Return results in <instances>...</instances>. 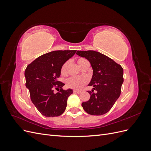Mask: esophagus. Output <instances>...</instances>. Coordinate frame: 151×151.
Wrapping results in <instances>:
<instances>
[{
  "mask_svg": "<svg viewBox=\"0 0 151 151\" xmlns=\"http://www.w3.org/2000/svg\"><path fill=\"white\" fill-rule=\"evenodd\" d=\"M81 91H77V90H73V93H76V94H79L81 93Z\"/></svg>",
  "mask_w": 151,
  "mask_h": 151,
  "instance_id": "esophagus-1",
  "label": "esophagus"
}]
</instances>
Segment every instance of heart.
I'll return each instance as SVG.
<instances>
[{"label": "heart", "mask_w": 151, "mask_h": 151, "mask_svg": "<svg viewBox=\"0 0 151 151\" xmlns=\"http://www.w3.org/2000/svg\"><path fill=\"white\" fill-rule=\"evenodd\" d=\"M88 60L84 58H79L77 59V64L81 68H83V66L86 64ZM68 65V62H65L62 65L61 67V74H65L67 72V68ZM66 85L69 88L74 89H80L84 86L88 84V79L86 77H70L66 80Z\"/></svg>", "instance_id": "b5f03b06"}]
</instances>
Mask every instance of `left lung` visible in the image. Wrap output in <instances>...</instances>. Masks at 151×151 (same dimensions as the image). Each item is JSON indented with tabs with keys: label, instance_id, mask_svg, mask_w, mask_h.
Wrapping results in <instances>:
<instances>
[{
	"label": "left lung",
	"instance_id": "obj_1",
	"mask_svg": "<svg viewBox=\"0 0 151 151\" xmlns=\"http://www.w3.org/2000/svg\"><path fill=\"white\" fill-rule=\"evenodd\" d=\"M79 56L89 61L93 69V76L89 86L94 88L88 91L90 99L82 103V106L91 115H102L110 110L119 98L123 83L122 67L104 55L93 51H77ZM97 91L93 93V90Z\"/></svg>",
	"mask_w": 151,
	"mask_h": 151
}]
</instances>
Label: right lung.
Wrapping results in <instances>:
<instances>
[{
	"label": "right lung",
	"instance_id": "right-lung-1",
	"mask_svg": "<svg viewBox=\"0 0 151 151\" xmlns=\"http://www.w3.org/2000/svg\"><path fill=\"white\" fill-rule=\"evenodd\" d=\"M76 50H57L39 57L27 66L24 75L26 87L30 98L42 115L47 117L61 115L67 106L72 90H63L65 84L57 79L62 65L76 53ZM58 90L55 93L54 89Z\"/></svg>",
	"mask_w": 151,
	"mask_h": 151
}]
</instances>
